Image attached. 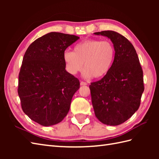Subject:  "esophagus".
I'll list each match as a JSON object with an SVG mask.
<instances>
[{"label": "esophagus", "mask_w": 159, "mask_h": 159, "mask_svg": "<svg viewBox=\"0 0 159 159\" xmlns=\"http://www.w3.org/2000/svg\"><path fill=\"white\" fill-rule=\"evenodd\" d=\"M80 85H81V86H85V85H87V83H85V82H83V81H81L80 83Z\"/></svg>", "instance_id": "esophagus-1"}]
</instances>
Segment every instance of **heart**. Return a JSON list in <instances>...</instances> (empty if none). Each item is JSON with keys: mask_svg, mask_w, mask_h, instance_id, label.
I'll list each match as a JSON object with an SVG mask.
<instances>
[{"mask_svg": "<svg viewBox=\"0 0 159 159\" xmlns=\"http://www.w3.org/2000/svg\"><path fill=\"white\" fill-rule=\"evenodd\" d=\"M114 46L108 40L90 39L74 47V51L66 50L63 58L67 72L75 75L83 67L85 79H100L109 72L115 59Z\"/></svg>", "mask_w": 159, "mask_h": 159, "instance_id": "b5f03b06", "label": "heart"}]
</instances>
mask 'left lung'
I'll return each mask as SVG.
<instances>
[{
  "label": "left lung",
  "instance_id": "left-lung-1",
  "mask_svg": "<svg viewBox=\"0 0 159 159\" xmlns=\"http://www.w3.org/2000/svg\"><path fill=\"white\" fill-rule=\"evenodd\" d=\"M93 34L110 39L116 50L109 72L89 86L94 113L102 123L117 126L139 109L144 91L143 70L135 49L125 37L113 31Z\"/></svg>",
  "mask_w": 159,
  "mask_h": 159
}]
</instances>
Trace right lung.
Returning <instances> with one entry per match:
<instances>
[{"label": "right lung", "instance_id": "add662e5", "mask_svg": "<svg viewBox=\"0 0 159 159\" xmlns=\"http://www.w3.org/2000/svg\"><path fill=\"white\" fill-rule=\"evenodd\" d=\"M79 38L50 32L33 42L24 55L18 80L22 109L30 119L43 126L61 122L80 87L66 70L63 55Z\"/></svg>", "mask_w": 159, "mask_h": 159}]
</instances>
